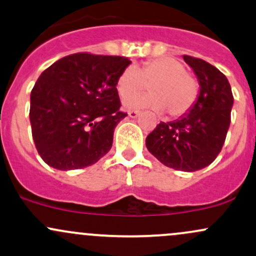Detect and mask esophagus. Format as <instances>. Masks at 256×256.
Listing matches in <instances>:
<instances>
[{"label": "esophagus", "instance_id": "obj_1", "mask_svg": "<svg viewBox=\"0 0 256 256\" xmlns=\"http://www.w3.org/2000/svg\"><path fill=\"white\" fill-rule=\"evenodd\" d=\"M128 116L132 118V119H134V118L140 116V114H141V112H137V110H132V112H128Z\"/></svg>", "mask_w": 256, "mask_h": 256}]
</instances>
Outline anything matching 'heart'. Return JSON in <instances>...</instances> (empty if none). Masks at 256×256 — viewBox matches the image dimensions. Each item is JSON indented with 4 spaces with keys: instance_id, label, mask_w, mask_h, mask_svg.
Instances as JSON below:
<instances>
[{
    "instance_id": "obj_1",
    "label": "heart",
    "mask_w": 256,
    "mask_h": 256,
    "mask_svg": "<svg viewBox=\"0 0 256 256\" xmlns=\"http://www.w3.org/2000/svg\"><path fill=\"white\" fill-rule=\"evenodd\" d=\"M150 87V95L131 98ZM116 91L128 109L150 106L156 110H166L178 118L190 110L198 97V84L188 74L184 66L175 58L160 57L134 68L128 66L120 72Z\"/></svg>"
}]
</instances>
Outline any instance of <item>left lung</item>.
<instances>
[{
	"instance_id": "1",
	"label": "left lung",
	"mask_w": 256,
	"mask_h": 256,
	"mask_svg": "<svg viewBox=\"0 0 256 256\" xmlns=\"http://www.w3.org/2000/svg\"><path fill=\"white\" fill-rule=\"evenodd\" d=\"M199 84V94L190 110L178 119L160 122L146 138L147 150L168 168L200 170L221 152L233 106L232 90L222 72L208 62L184 56Z\"/></svg>"
}]
</instances>
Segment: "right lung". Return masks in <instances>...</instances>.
I'll return each instance as SVG.
<instances>
[{"label": "right lung", "mask_w": 256, "mask_h": 256, "mask_svg": "<svg viewBox=\"0 0 256 256\" xmlns=\"http://www.w3.org/2000/svg\"><path fill=\"white\" fill-rule=\"evenodd\" d=\"M131 64L125 57L75 53L53 63L30 94V124L36 150L57 170L84 169L113 144L120 112L116 81Z\"/></svg>", "instance_id": "right-lung-1"}]
</instances>
